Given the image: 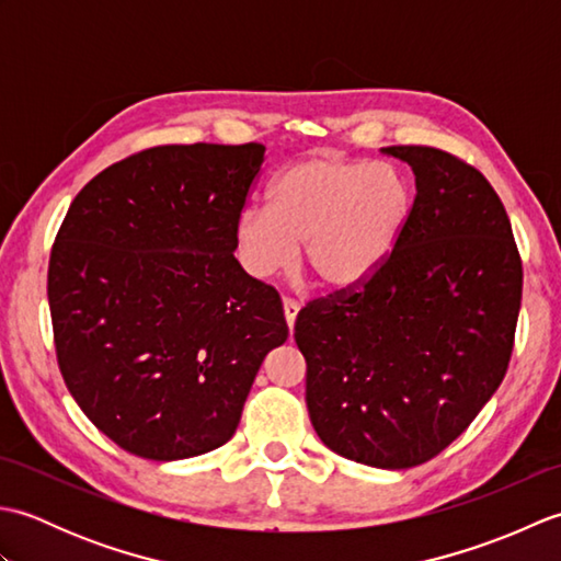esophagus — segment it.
<instances>
[{
    "label": "esophagus",
    "mask_w": 561,
    "mask_h": 561,
    "mask_svg": "<svg viewBox=\"0 0 561 561\" xmlns=\"http://www.w3.org/2000/svg\"><path fill=\"white\" fill-rule=\"evenodd\" d=\"M282 306H284V318H287V325H289V330H294L296 316H299V304L291 301V299H284Z\"/></svg>",
    "instance_id": "1"
}]
</instances>
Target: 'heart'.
<instances>
[{
    "label": "heart",
    "instance_id": "b5f03b06",
    "mask_svg": "<svg viewBox=\"0 0 561 561\" xmlns=\"http://www.w3.org/2000/svg\"><path fill=\"white\" fill-rule=\"evenodd\" d=\"M412 190L396 165L313 153L279 171L270 207L250 205L233 224L236 255L255 279L289 272L301 253L332 294L362 289L400 248Z\"/></svg>",
    "mask_w": 561,
    "mask_h": 561
}]
</instances>
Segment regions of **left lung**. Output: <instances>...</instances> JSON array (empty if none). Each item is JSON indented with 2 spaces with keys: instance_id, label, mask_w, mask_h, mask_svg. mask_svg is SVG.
I'll use <instances>...</instances> for the list:
<instances>
[{
  "instance_id": "8db88e82",
  "label": "left lung",
  "mask_w": 561,
  "mask_h": 561,
  "mask_svg": "<svg viewBox=\"0 0 561 561\" xmlns=\"http://www.w3.org/2000/svg\"><path fill=\"white\" fill-rule=\"evenodd\" d=\"M414 173L396 255L359 291L306 306L294 340L306 408L337 456L380 470L453 444L504 380L523 270L502 199L432 147H386Z\"/></svg>"
}]
</instances>
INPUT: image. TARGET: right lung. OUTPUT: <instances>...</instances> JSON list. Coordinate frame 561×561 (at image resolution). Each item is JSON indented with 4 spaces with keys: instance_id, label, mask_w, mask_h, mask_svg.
Segmentation results:
<instances>
[{
    "instance_id": "obj_1",
    "label": "right lung",
    "mask_w": 561,
    "mask_h": 561,
    "mask_svg": "<svg viewBox=\"0 0 561 561\" xmlns=\"http://www.w3.org/2000/svg\"><path fill=\"white\" fill-rule=\"evenodd\" d=\"M262 145L153 147L71 202L50 270L59 371L117 446L183 460L236 434L260 364L287 342L279 294L233 257Z\"/></svg>"
}]
</instances>
